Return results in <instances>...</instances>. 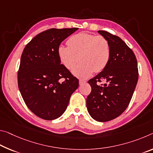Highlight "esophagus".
Here are the masks:
<instances>
[{
  "label": "esophagus",
  "instance_id": "obj_1",
  "mask_svg": "<svg viewBox=\"0 0 153 153\" xmlns=\"http://www.w3.org/2000/svg\"><path fill=\"white\" fill-rule=\"evenodd\" d=\"M86 81L85 80H82V79H79V85H82V84H84L86 83Z\"/></svg>",
  "mask_w": 153,
  "mask_h": 153
}]
</instances>
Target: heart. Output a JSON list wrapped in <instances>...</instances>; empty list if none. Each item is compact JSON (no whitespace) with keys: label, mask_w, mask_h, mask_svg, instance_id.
Listing matches in <instances>:
<instances>
[{"label":"heart","mask_w":153,"mask_h":153,"mask_svg":"<svg viewBox=\"0 0 153 153\" xmlns=\"http://www.w3.org/2000/svg\"><path fill=\"white\" fill-rule=\"evenodd\" d=\"M68 47L60 46L58 54L60 62L79 78L86 79L94 71H102L110 59L111 49L108 40L103 36L80 33L67 40Z\"/></svg>","instance_id":"1"}]
</instances>
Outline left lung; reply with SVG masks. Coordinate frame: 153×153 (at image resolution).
Segmentation results:
<instances>
[{
    "label": "left lung",
    "instance_id": "left-lung-1",
    "mask_svg": "<svg viewBox=\"0 0 153 153\" xmlns=\"http://www.w3.org/2000/svg\"><path fill=\"white\" fill-rule=\"evenodd\" d=\"M98 33L108 40L111 55L102 71L88 81L91 92L86 99L92 118L106 122L119 116L129 105L138 79V68L133 50L118 36L105 30ZM104 81L105 84H101Z\"/></svg>",
    "mask_w": 153,
    "mask_h": 153
}]
</instances>
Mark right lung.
I'll list each match as a JSON object with an SVG mask.
<instances>
[{"label": "right lung", "mask_w": 153, "mask_h": 153, "mask_svg": "<svg viewBox=\"0 0 153 153\" xmlns=\"http://www.w3.org/2000/svg\"><path fill=\"white\" fill-rule=\"evenodd\" d=\"M50 28L35 36L24 48L18 83L24 102L33 113L51 120L65 112L79 80L60 64V43L77 30Z\"/></svg>", "instance_id": "obj_1"}]
</instances>
